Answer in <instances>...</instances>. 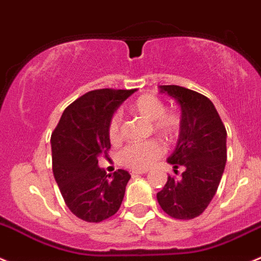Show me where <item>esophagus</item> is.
I'll list each match as a JSON object with an SVG mask.
<instances>
[{"label": "esophagus", "instance_id": "obj_1", "mask_svg": "<svg viewBox=\"0 0 261 261\" xmlns=\"http://www.w3.org/2000/svg\"><path fill=\"white\" fill-rule=\"evenodd\" d=\"M146 171H131V176L136 177V176H140V174H144Z\"/></svg>", "mask_w": 261, "mask_h": 261}]
</instances>
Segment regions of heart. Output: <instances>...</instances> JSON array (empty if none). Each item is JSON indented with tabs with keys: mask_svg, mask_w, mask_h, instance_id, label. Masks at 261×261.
Instances as JSON below:
<instances>
[{
	"mask_svg": "<svg viewBox=\"0 0 261 261\" xmlns=\"http://www.w3.org/2000/svg\"><path fill=\"white\" fill-rule=\"evenodd\" d=\"M131 108L146 121L153 122L154 131L159 135L167 139H173L178 134L181 127V117L177 113L166 112L164 103L155 95H140L134 100ZM108 138L113 144L121 140V116L118 113H113L111 116L108 122ZM163 151V146L156 140L131 143L121 150L118 161L127 168L141 171L151 166L159 156H162Z\"/></svg>",
	"mask_w": 261,
	"mask_h": 261,
	"instance_id": "1",
	"label": "heart"
}]
</instances>
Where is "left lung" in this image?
<instances>
[{
  "mask_svg": "<svg viewBox=\"0 0 261 261\" xmlns=\"http://www.w3.org/2000/svg\"><path fill=\"white\" fill-rule=\"evenodd\" d=\"M181 106L178 141L167 162L181 177L168 176L156 194L161 208L174 219L196 218L216 195L227 161V131L209 98L178 85H161Z\"/></svg>",
  "mask_w": 261,
  "mask_h": 261,
  "instance_id": "left-lung-1",
  "label": "left lung"
}]
</instances>
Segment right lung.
Masks as SVG:
<instances>
[{
    "instance_id": "right-lung-1",
    "label": "right lung",
    "mask_w": 261,
    "mask_h": 261,
    "mask_svg": "<svg viewBox=\"0 0 261 261\" xmlns=\"http://www.w3.org/2000/svg\"><path fill=\"white\" fill-rule=\"evenodd\" d=\"M136 89H98L63 111L50 136L52 169L67 208L77 218L98 223L117 213L130 173L107 174L98 158L108 156V122Z\"/></svg>"
}]
</instances>
